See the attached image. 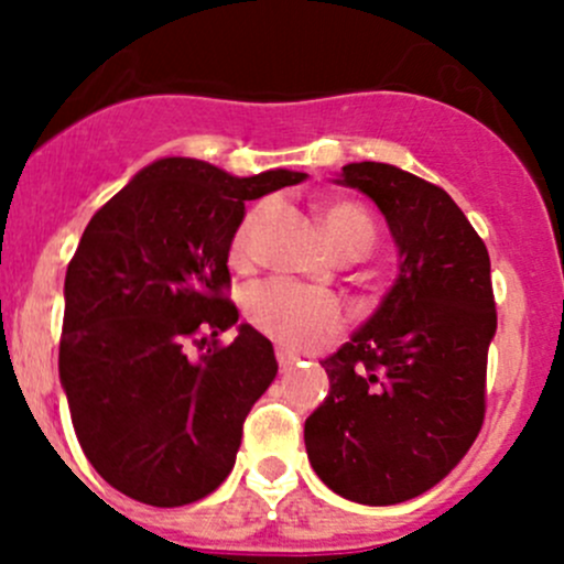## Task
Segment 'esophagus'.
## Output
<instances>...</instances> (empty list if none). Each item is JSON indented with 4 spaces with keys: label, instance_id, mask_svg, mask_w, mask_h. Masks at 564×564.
Segmentation results:
<instances>
[{
    "label": "esophagus",
    "instance_id": "34e87169",
    "mask_svg": "<svg viewBox=\"0 0 564 564\" xmlns=\"http://www.w3.org/2000/svg\"><path fill=\"white\" fill-rule=\"evenodd\" d=\"M275 360H278V366H281V371H289V368H292L294 362H297V357H294L292 351L283 349V346H278V349H275Z\"/></svg>",
    "mask_w": 564,
    "mask_h": 564
}]
</instances>
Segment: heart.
<instances>
[{"label":"heart","mask_w":564,"mask_h":564,"mask_svg":"<svg viewBox=\"0 0 564 564\" xmlns=\"http://www.w3.org/2000/svg\"><path fill=\"white\" fill-rule=\"evenodd\" d=\"M267 204H256L242 215L231 237L229 256L235 264H248L253 242L267 218ZM329 242L344 256H366L373 246V224L355 202H329L322 209ZM246 316L259 333L286 349H314L333 340L346 327V308L335 294L300 283L270 278L248 289Z\"/></svg>","instance_id":"heart-1"}]
</instances>
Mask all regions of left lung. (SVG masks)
<instances>
[{"instance_id": "left-lung-1", "label": "left lung", "mask_w": 564, "mask_h": 564, "mask_svg": "<svg viewBox=\"0 0 564 564\" xmlns=\"http://www.w3.org/2000/svg\"><path fill=\"white\" fill-rule=\"evenodd\" d=\"M344 185L373 198L401 248V275L338 351L329 392L305 420L316 475L360 505L429 491L480 434L488 344L497 333L491 259L434 182L388 163H349Z\"/></svg>"}]
</instances>
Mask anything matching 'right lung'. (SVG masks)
Here are the masks:
<instances>
[{"instance_id":"1","label":"right lung","mask_w":564,"mask_h":564,"mask_svg":"<svg viewBox=\"0 0 564 564\" xmlns=\"http://www.w3.org/2000/svg\"><path fill=\"white\" fill-rule=\"evenodd\" d=\"M305 174L231 176L163 158L93 215L67 264L59 379L84 456L155 508L213 494L235 466L250 406L278 373L272 344L237 324L229 248L246 202ZM204 348L189 360V346Z\"/></svg>"}]
</instances>
